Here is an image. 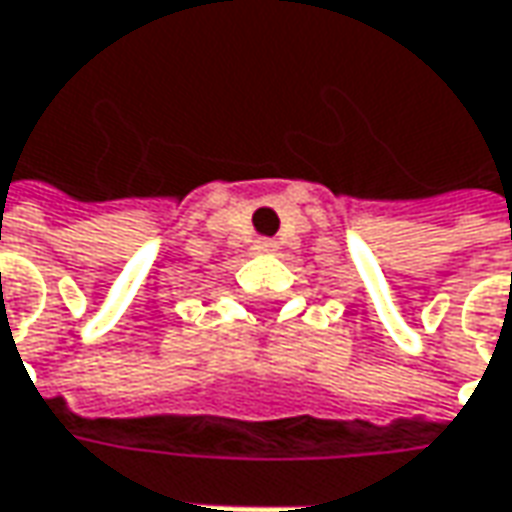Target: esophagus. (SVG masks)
Returning <instances> with one entry per match:
<instances>
[{"label":"esophagus","mask_w":512,"mask_h":512,"mask_svg":"<svg viewBox=\"0 0 512 512\" xmlns=\"http://www.w3.org/2000/svg\"><path fill=\"white\" fill-rule=\"evenodd\" d=\"M255 249H257V252H274V240H266V238L257 240Z\"/></svg>","instance_id":"obj_1"}]
</instances>
